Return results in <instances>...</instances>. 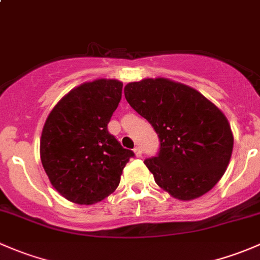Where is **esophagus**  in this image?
Here are the masks:
<instances>
[{"mask_svg": "<svg viewBox=\"0 0 260 260\" xmlns=\"http://www.w3.org/2000/svg\"><path fill=\"white\" fill-rule=\"evenodd\" d=\"M133 152H135L136 157H141V156H142V148H141L140 146L136 147V148L133 149Z\"/></svg>", "mask_w": 260, "mask_h": 260, "instance_id": "1", "label": "esophagus"}]
</instances>
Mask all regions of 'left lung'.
<instances>
[{
  "mask_svg": "<svg viewBox=\"0 0 260 260\" xmlns=\"http://www.w3.org/2000/svg\"><path fill=\"white\" fill-rule=\"evenodd\" d=\"M124 95L158 135V156L145 161L157 185L181 201L209 192L233 153L234 136L225 114L200 91L167 78L128 83Z\"/></svg>",
  "mask_w": 260,
  "mask_h": 260,
  "instance_id": "8db88e82",
  "label": "left lung"
}]
</instances>
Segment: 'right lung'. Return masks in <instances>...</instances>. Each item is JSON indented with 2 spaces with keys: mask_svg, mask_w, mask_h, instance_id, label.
<instances>
[{
  "mask_svg": "<svg viewBox=\"0 0 260 260\" xmlns=\"http://www.w3.org/2000/svg\"><path fill=\"white\" fill-rule=\"evenodd\" d=\"M122 88L117 79L86 81L65 94L46 118L41 164L52 187L72 203L91 205L114 192L133 156L107 129Z\"/></svg>",
  "mask_w": 260,
  "mask_h": 260,
  "instance_id": "1",
  "label": "right lung"
}]
</instances>
